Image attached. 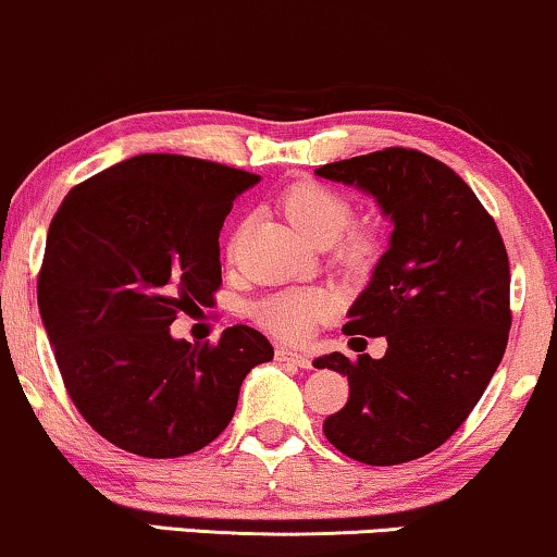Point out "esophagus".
I'll use <instances>...</instances> for the list:
<instances>
[{
  "label": "esophagus",
  "mask_w": 557,
  "mask_h": 557,
  "mask_svg": "<svg viewBox=\"0 0 557 557\" xmlns=\"http://www.w3.org/2000/svg\"><path fill=\"white\" fill-rule=\"evenodd\" d=\"M274 360L283 362V364H293V368H300V370H311V360H308L306 355H300V351H293V349L280 347L277 351H274Z\"/></svg>",
  "instance_id": "34e87169"
}]
</instances>
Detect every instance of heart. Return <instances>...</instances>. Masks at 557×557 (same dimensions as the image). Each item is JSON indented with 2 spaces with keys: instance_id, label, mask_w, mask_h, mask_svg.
<instances>
[{
  "instance_id": "b5f03b06",
  "label": "heart",
  "mask_w": 557,
  "mask_h": 557,
  "mask_svg": "<svg viewBox=\"0 0 557 557\" xmlns=\"http://www.w3.org/2000/svg\"><path fill=\"white\" fill-rule=\"evenodd\" d=\"M280 208L295 231L313 246H329L344 234L351 221L349 200L319 182H298L280 197ZM244 228L231 238L228 251L236 255ZM377 255V236L372 228H351L336 251V259L349 270H364ZM334 313V298L323 290H283L264 298L255 308L257 321L285 342H302L311 331Z\"/></svg>"
}]
</instances>
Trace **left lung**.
<instances>
[{
    "label": "left lung",
    "instance_id": "8db88e82",
    "mask_svg": "<svg viewBox=\"0 0 557 557\" xmlns=\"http://www.w3.org/2000/svg\"><path fill=\"white\" fill-rule=\"evenodd\" d=\"M315 174L360 187L393 221L344 334L385 336L380 360L331 351L313 364L349 380V400L323 421L339 453L398 466L460 429L488 388L509 342V257L494 218L442 161L383 149L323 164Z\"/></svg>",
    "mask_w": 557,
    "mask_h": 557
}]
</instances>
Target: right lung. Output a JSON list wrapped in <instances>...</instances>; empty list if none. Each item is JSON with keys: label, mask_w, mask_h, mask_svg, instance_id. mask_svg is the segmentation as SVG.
I'll use <instances>...</instances> for the list:
<instances>
[{"label": "right lung", "mask_w": 557, "mask_h": 557, "mask_svg": "<svg viewBox=\"0 0 557 557\" xmlns=\"http://www.w3.org/2000/svg\"><path fill=\"white\" fill-rule=\"evenodd\" d=\"M257 174L140 153L63 197L46 238L38 308L63 385L97 434L125 453H197L234 419L251 368L270 362L257 329L218 344L174 339L180 311L221 287L223 221Z\"/></svg>", "instance_id": "right-lung-1"}]
</instances>
